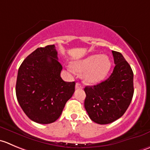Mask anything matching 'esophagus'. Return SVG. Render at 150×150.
<instances>
[{"mask_svg": "<svg viewBox=\"0 0 150 150\" xmlns=\"http://www.w3.org/2000/svg\"><path fill=\"white\" fill-rule=\"evenodd\" d=\"M75 88H83V86L82 85H81L80 83H76V84H75Z\"/></svg>", "mask_w": 150, "mask_h": 150, "instance_id": "34e87169", "label": "esophagus"}]
</instances>
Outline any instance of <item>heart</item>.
<instances>
[{"label":"heart","mask_w":150,"mask_h":150,"mask_svg":"<svg viewBox=\"0 0 150 150\" xmlns=\"http://www.w3.org/2000/svg\"><path fill=\"white\" fill-rule=\"evenodd\" d=\"M76 71L83 72L87 83H97L104 79L110 71L111 61L107 55L94 54L72 63Z\"/></svg>","instance_id":"obj_1"}]
</instances>
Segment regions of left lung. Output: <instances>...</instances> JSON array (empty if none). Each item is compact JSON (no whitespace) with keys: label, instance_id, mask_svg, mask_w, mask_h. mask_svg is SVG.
Segmentation results:
<instances>
[{"label":"left lung","instance_id":"obj_1","mask_svg":"<svg viewBox=\"0 0 150 150\" xmlns=\"http://www.w3.org/2000/svg\"><path fill=\"white\" fill-rule=\"evenodd\" d=\"M115 67L110 76L97 85L86 86L84 106L91 120L111 123L125 113L134 92L133 72L122 53L112 50Z\"/></svg>","mask_w":150,"mask_h":150}]
</instances>
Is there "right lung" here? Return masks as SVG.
<instances>
[{
  "label": "right lung",
  "instance_id": "add662e5",
  "mask_svg": "<svg viewBox=\"0 0 150 150\" xmlns=\"http://www.w3.org/2000/svg\"><path fill=\"white\" fill-rule=\"evenodd\" d=\"M62 66L54 45L39 47L20 65L16 83L17 101L32 121L50 124L59 118L75 92V82L61 78Z\"/></svg>",
  "mask_w": 150,
  "mask_h": 150
}]
</instances>
